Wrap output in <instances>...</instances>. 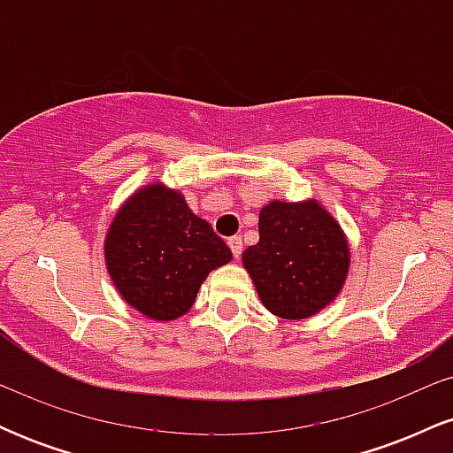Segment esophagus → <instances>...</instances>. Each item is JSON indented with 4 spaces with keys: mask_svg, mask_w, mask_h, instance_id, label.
Wrapping results in <instances>:
<instances>
[{
    "mask_svg": "<svg viewBox=\"0 0 453 453\" xmlns=\"http://www.w3.org/2000/svg\"><path fill=\"white\" fill-rule=\"evenodd\" d=\"M227 244H230V249H232V256L234 257H241V253H242V238L241 236H232L230 241H227Z\"/></svg>",
    "mask_w": 453,
    "mask_h": 453,
    "instance_id": "esophagus-1",
    "label": "esophagus"
}]
</instances>
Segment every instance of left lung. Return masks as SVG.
Instances as JSON below:
<instances>
[{"instance_id": "1", "label": "left lung", "mask_w": 453, "mask_h": 453, "mask_svg": "<svg viewBox=\"0 0 453 453\" xmlns=\"http://www.w3.org/2000/svg\"><path fill=\"white\" fill-rule=\"evenodd\" d=\"M242 264L270 313L304 319L341 292L349 249L339 223L315 202H270L259 212V242Z\"/></svg>"}]
</instances>
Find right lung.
<instances>
[{
  "label": "right lung",
  "mask_w": 453,
  "mask_h": 453,
  "mask_svg": "<svg viewBox=\"0 0 453 453\" xmlns=\"http://www.w3.org/2000/svg\"><path fill=\"white\" fill-rule=\"evenodd\" d=\"M104 249L108 273L126 303L161 321L187 313L206 274L232 259L211 223L196 217L183 196L161 185L129 197Z\"/></svg>",
  "instance_id": "add662e5"
}]
</instances>
